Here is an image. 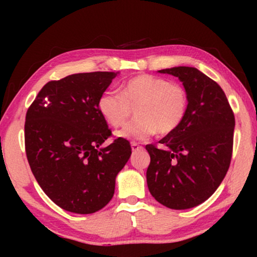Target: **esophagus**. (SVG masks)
I'll return each instance as SVG.
<instances>
[{
    "label": "esophagus",
    "instance_id": "1",
    "mask_svg": "<svg viewBox=\"0 0 257 257\" xmlns=\"http://www.w3.org/2000/svg\"><path fill=\"white\" fill-rule=\"evenodd\" d=\"M131 147H132L133 152H136V151H139V150L143 149V146H140L139 144H137V143H132L131 144Z\"/></svg>",
    "mask_w": 257,
    "mask_h": 257
}]
</instances>
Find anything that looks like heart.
I'll return each instance as SVG.
<instances>
[{
  "label": "heart",
  "mask_w": 257,
  "mask_h": 257,
  "mask_svg": "<svg viewBox=\"0 0 257 257\" xmlns=\"http://www.w3.org/2000/svg\"><path fill=\"white\" fill-rule=\"evenodd\" d=\"M119 92H104L98 108L108 124L120 127L135 110L136 119L117 136L128 140H146L158 131L174 132L187 114L189 98L184 86L163 77L139 75L122 84Z\"/></svg>",
  "instance_id": "b5f03b06"
}]
</instances>
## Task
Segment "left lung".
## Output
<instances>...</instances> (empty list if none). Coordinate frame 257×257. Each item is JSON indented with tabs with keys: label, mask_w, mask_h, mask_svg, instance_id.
<instances>
[{
	"label": "left lung",
	"mask_w": 257,
	"mask_h": 257,
	"mask_svg": "<svg viewBox=\"0 0 257 257\" xmlns=\"http://www.w3.org/2000/svg\"><path fill=\"white\" fill-rule=\"evenodd\" d=\"M178 77L188 92L187 114L174 132L160 140L164 149L146 145L150 193L171 209L205 202L219 187L233 153L235 117L219 84L195 68L160 70Z\"/></svg>",
	"instance_id": "left-lung-1"
}]
</instances>
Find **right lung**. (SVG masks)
I'll return each mask as SVG.
<instances>
[{"instance_id": "right-lung-1", "label": "right lung", "mask_w": 257, "mask_h": 257, "mask_svg": "<svg viewBox=\"0 0 257 257\" xmlns=\"http://www.w3.org/2000/svg\"><path fill=\"white\" fill-rule=\"evenodd\" d=\"M117 72L75 73L50 80L27 111L26 153L43 192L61 208L91 214L114 194L115 177L132 153L124 138L112 136L98 99Z\"/></svg>"}]
</instances>
